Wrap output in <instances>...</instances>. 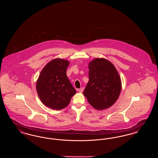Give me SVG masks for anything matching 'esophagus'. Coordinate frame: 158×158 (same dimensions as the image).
Here are the masks:
<instances>
[{
	"instance_id": "obj_1",
	"label": "esophagus",
	"mask_w": 158,
	"mask_h": 158,
	"mask_svg": "<svg viewBox=\"0 0 158 158\" xmlns=\"http://www.w3.org/2000/svg\"><path fill=\"white\" fill-rule=\"evenodd\" d=\"M83 90H84V88H80V89H79L78 90H79V92L82 93V92H83Z\"/></svg>"
}]
</instances>
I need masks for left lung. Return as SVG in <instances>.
<instances>
[{
  "label": "left lung",
  "instance_id": "obj_1",
  "mask_svg": "<svg viewBox=\"0 0 158 158\" xmlns=\"http://www.w3.org/2000/svg\"><path fill=\"white\" fill-rule=\"evenodd\" d=\"M89 82L83 91L89 103L98 110L110 107L119 97L120 76L113 64L105 59H95L89 64Z\"/></svg>",
  "mask_w": 158,
  "mask_h": 158
}]
</instances>
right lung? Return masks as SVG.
<instances>
[{
  "instance_id": "obj_1",
  "label": "right lung",
  "mask_w": 158,
  "mask_h": 158,
  "mask_svg": "<svg viewBox=\"0 0 158 158\" xmlns=\"http://www.w3.org/2000/svg\"><path fill=\"white\" fill-rule=\"evenodd\" d=\"M69 64L67 60H53L43 68L38 79V97L45 106L53 110L67 106L76 92L66 75Z\"/></svg>"
}]
</instances>
